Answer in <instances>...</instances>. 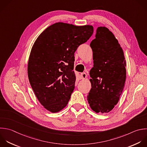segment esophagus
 <instances>
[{
	"label": "esophagus",
	"instance_id": "1",
	"mask_svg": "<svg viewBox=\"0 0 147 147\" xmlns=\"http://www.w3.org/2000/svg\"><path fill=\"white\" fill-rule=\"evenodd\" d=\"M80 79H84L86 78L87 77V75L85 72H83V73H81L80 75Z\"/></svg>",
	"mask_w": 147,
	"mask_h": 147
}]
</instances>
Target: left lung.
Masks as SVG:
<instances>
[{"instance_id":"8db88e82","label":"left lung","mask_w":147,"mask_h":147,"mask_svg":"<svg viewBox=\"0 0 147 147\" xmlns=\"http://www.w3.org/2000/svg\"><path fill=\"white\" fill-rule=\"evenodd\" d=\"M94 66L90 71L91 88L88 103L96 113H109L118 103L126 80V61L122 48L107 28L98 27L90 44Z\"/></svg>"}]
</instances>
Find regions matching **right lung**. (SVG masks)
<instances>
[{"instance_id": "right-lung-1", "label": "right lung", "mask_w": 147, "mask_h": 147, "mask_svg": "<svg viewBox=\"0 0 147 147\" xmlns=\"http://www.w3.org/2000/svg\"><path fill=\"white\" fill-rule=\"evenodd\" d=\"M93 32L91 25L58 22L36 40L29 59L28 78L38 100L48 111L57 113L67 105L76 80L74 53Z\"/></svg>"}]
</instances>
